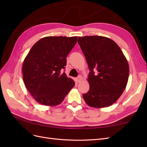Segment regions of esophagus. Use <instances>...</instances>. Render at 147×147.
<instances>
[{"mask_svg": "<svg viewBox=\"0 0 147 147\" xmlns=\"http://www.w3.org/2000/svg\"><path fill=\"white\" fill-rule=\"evenodd\" d=\"M82 80H83V77L82 75H79V76L76 78V82L77 83H80V82H81Z\"/></svg>", "mask_w": 147, "mask_h": 147, "instance_id": "esophagus-1", "label": "esophagus"}]
</instances>
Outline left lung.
Here are the masks:
<instances>
[{"label": "left lung", "instance_id": "1", "mask_svg": "<svg viewBox=\"0 0 147 147\" xmlns=\"http://www.w3.org/2000/svg\"><path fill=\"white\" fill-rule=\"evenodd\" d=\"M78 43L90 71L88 77L90 90L83 94L84 101L95 108L112 105L127 83L129 67L126 57L117 44L107 37H79Z\"/></svg>", "mask_w": 147, "mask_h": 147}]
</instances>
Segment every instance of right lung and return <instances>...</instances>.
<instances>
[{"label":"right lung","mask_w":147,"mask_h":147,"mask_svg":"<svg viewBox=\"0 0 147 147\" xmlns=\"http://www.w3.org/2000/svg\"><path fill=\"white\" fill-rule=\"evenodd\" d=\"M77 37H46L31 48L23 64V81L30 94L39 104H60L75 86L72 79L61 71L66 57L75 45Z\"/></svg>","instance_id":"add662e5"}]
</instances>
